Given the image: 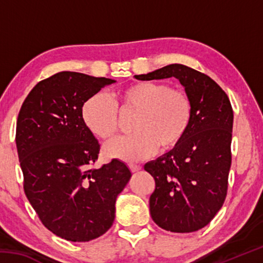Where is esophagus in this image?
Returning <instances> with one entry per match:
<instances>
[{"label":"esophagus","instance_id":"1","mask_svg":"<svg viewBox=\"0 0 263 263\" xmlns=\"http://www.w3.org/2000/svg\"><path fill=\"white\" fill-rule=\"evenodd\" d=\"M128 167H130V169H131V172L132 173H137V172H139L140 171V166L139 164H135V163H130L128 164Z\"/></svg>","mask_w":263,"mask_h":263}]
</instances>
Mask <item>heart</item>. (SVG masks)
Segmentation results:
<instances>
[{
	"label": "heart",
	"mask_w": 263,
	"mask_h": 263,
	"mask_svg": "<svg viewBox=\"0 0 263 263\" xmlns=\"http://www.w3.org/2000/svg\"><path fill=\"white\" fill-rule=\"evenodd\" d=\"M122 115L136 112L131 136L105 145L106 157L139 161L157 152L176 147L188 132L193 119L190 97L180 89L160 82L140 81L115 92L112 100L95 94L82 105L86 126L99 139L108 141L119 131Z\"/></svg>",
	"instance_id": "b5f03b06"
}]
</instances>
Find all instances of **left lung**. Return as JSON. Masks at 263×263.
<instances>
[{
  "mask_svg": "<svg viewBox=\"0 0 263 263\" xmlns=\"http://www.w3.org/2000/svg\"><path fill=\"white\" fill-rule=\"evenodd\" d=\"M135 78L141 81L175 78L193 103L185 137L144 168L155 181L149 197L155 224L171 232H195L213 219L228 193L232 160L231 102L211 78L184 65H168Z\"/></svg>",
  "mask_w": 263,
  "mask_h": 263,
  "instance_id": "8db88e82",
  "label": "left lung"
}]
</instances>
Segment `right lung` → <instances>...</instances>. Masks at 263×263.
I'll return each mask as SVG.
<instances>
[{
	"label": "right lung",
	"instance_id": "right-lung-1",
	"mask_svg": "<svg viewBox=\"0 0 263 263\" xmlns=\"http://www.w3.org/2000/svg\"><path fill=\"white\" fill-rule=\"evenodd\" d=\"M115 82L57 73L35 84L17 118L26 197L44 226L68 241H90L111 228L116 199L131 177L117 159L89 168L99 158L100 144L83 122L82 105Z\"/></svg>",
	"mask_w": 263,
	"mask_h": 263
}]
</instances>
